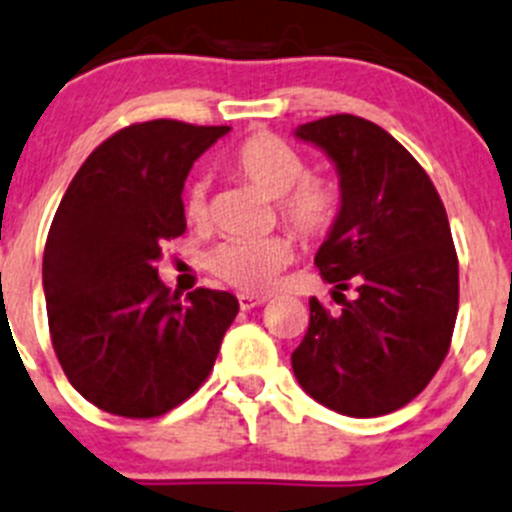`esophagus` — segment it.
I'll return each mask as SVG.
<instances>
[{"instance_id": "esophagus-1", "label": "esophagus", "mask_w": 512, "mask_h": 512, "mask_svg": "<svg viewBox=\"0 0 512 512\" xmlns=\"http://www.w3.org/2000/svg\"><path fill=\"white\" fill-rule=\"evenodd\" d=\"M266 304V296H253V294H238V306H241L243 311H251L256 309V306Z\"/></svg>"}]
</instances>
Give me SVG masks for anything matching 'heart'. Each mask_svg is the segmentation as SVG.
Wrapping results in <instances>:
<instances>
[{
	"mask_svg": "<svg viewBox=\"0 0 512 512\" xmlns=\"http://www.w3.org/2000/svg\"><path fill=\"white\" fill-rule=\"evenodd\" d=\"M228 170L269 198L279 201V216L304 241H316L337 226L342 216V186L334 178L306 175V160L294 145L261 133L243 140L228 158ZM188 223L208 221L206 180H191L183 193ZM291 248L284 238H226L206 253V269L226 284L261 291L289 264Z\"/></svg>",
	"mask_w": 512,
	"mask_h": 512,
	"instance_id": "heart-1",
	"label": "heart"
}]
</instances>
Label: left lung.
<instances>
[{"label":"left lung","instance_id":"1","mask_svg":"<svg viewBox=\"0 0 512 512\" xmlns=\"http://www.w3.org/2000/svg\"><path fill=\"white\" fill-rule=\"evenodd\" d=\"M294 135L329 155L344 203L314 256L342 309L311 296L291 367L339 415H389L430 384L450 349L460 284L445 206L422 165L369 120L329 115ZM349 285L352 302L341 294Z\"/></svg>","mask_w":512,"mask_h":512}]
</instances>
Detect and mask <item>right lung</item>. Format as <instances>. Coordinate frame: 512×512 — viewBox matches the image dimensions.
Masks as SVG:
<instances>
[{"label":"right lung","mask_w":512,"mask_h":512,"mask_svg":"<svg viewBox=\"0 0 512 512\" xmlns=\"http://www.w3.org/2000/svg\"><path fill=\"white\" fill-rule=\"evenodd\" d=\"M226 125L150 120L97 145L55 213L42 261L52 347L72 387L110 415L148 420L211 374L238 314L228 291L180 301L158 279L186 233L183 183Z\"/></svg>","instance_id":"1"}]
</instances>
